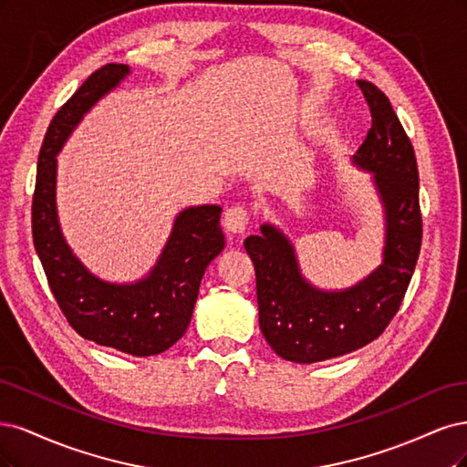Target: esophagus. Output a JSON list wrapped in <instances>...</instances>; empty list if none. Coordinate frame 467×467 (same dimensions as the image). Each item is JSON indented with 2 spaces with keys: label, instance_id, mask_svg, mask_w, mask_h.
Instances as JSON below:
<instances>
[{
  "label": "esophagus",
  "instance_id": "1",
  "mask_svg": "<svg viewBox=\"0 0 467 467\" xmlns=\"http://www.w3.org/2000/svg\"><path fill=\"white\" fill-rule=\"evenodd\" d=\"M248 221H250L248 212H246V207H243V205L229 207L227 212H224V217H223L224 229H227L229 233H234V234L244 233L246 227H248Z\"/></svg>",
  "mask_w": 467,
  "mask_h": 467
}]
</instances>
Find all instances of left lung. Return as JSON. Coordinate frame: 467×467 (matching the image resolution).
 Instances as JSON below:
<instances>
[{
	"mask_svg": "<svg viewBox=\"0 0 467 467\" xmlns=\"http://www.w3.org/2000/svg\"><path fill=\"white\" fill-rule=\"evenodd\" d=\"M357 83L372 122L353 161L374 172L386 209L384 264L355 287L326 293L303 279L291 243L277 229L262 224L260 236L244 240L255 269L260 329L293 363L341 357L379 337L400 310L419 258L423 219L413 145L380 88Z\"/></svg>",
	"mask_w": 467,
	"mask_h": 467,
	"instance_id": "1",
	"label": "left lung"
}]
</instances>
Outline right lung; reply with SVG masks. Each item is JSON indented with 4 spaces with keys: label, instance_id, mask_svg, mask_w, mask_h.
Instances as JSON below:
<instances>
[{
    "label": "right lung",
    "instance_id": "obj_1",
    "mask_svg": "<svg viewBox=\"0 0 467 467\" xmlns=\"http://www.w3.org/2000/svg\"><path fill=\"white\" fill-rule=\"evenodd\" d=\"M128 73L124 64L99 67L52 118L38 155L33 240L50 291L75 332L104 348L149 357L184 336L205 267L224 248V236L219 205L184 209L153 272L133 285L97 279L66 244L56 215V155L83 114Z\"/></svg>",
    "mask_w": 467,
    "mask_h": 467
}]
</instances>
